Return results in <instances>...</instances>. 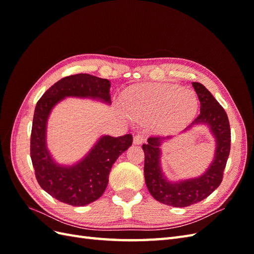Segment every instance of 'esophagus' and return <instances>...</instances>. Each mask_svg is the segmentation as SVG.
Returning a JSON list of instances; mask_svg holds the SVG:
<instances>
[{
  "label": "esophagus",
  "mask_w": 254,
  "mask_h": 254,
  "mask_svg": "<svg viewBox=\"0 0 254 254\" xmlns=\"http://www.w3.org/2000/svg\"><path fill=\"white\" fill-rule=\"evenodd\" d=\"M145 141V136L143 134H136L133 137V144L135 145H141Z\"/></svg>",
  "instance_id": "34e87169"
}]
</instances>
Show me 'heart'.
<instances>
[{"mask_svg":"<svg viewBox=\"0 0 254 254\" xmlns=\"http://www.w3.org/2000/svg\"><path fill=\"white\" fill-rule=\"evenodd\" d=\"M128 113L136 120L153 119L156 129L173 131L194 118L198 99L191 90L172 83L136 84L124 93Z\"/></svg>","mask_w":254,"mask_h":254,"instance_id":"1","label":"heart"}]
</instances>
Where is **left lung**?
<instances>
[{
    "label": "left lung",
    "mask_w": 254,
    "mask_h": 254,
    "mask_svg": "<svg viewBox=\"0 0 254 254\" xmlns=\"http://www.w3.org/2000/svg\"><path fill=\"white\" fill-rule=\"evenodd\" d=\"M200 102V113L186 131L196 125H205L215 140L214 158L206 171L195 178L171 181L161 167V146L173 136H151L143 144L145 153L144 176L146 187L157 201L176 207L189 206L203 200L216 190L222 181L231 143V130L225 109L218 104L203 84L193 82Z\"/></svg>",
    "instance_id": "1"
}]
</instances>
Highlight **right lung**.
<instances>
[{"mask_svg":"<svg viewBox=\"0 0 254 254\" xmlns=\"http://www.w3.org/2000/svg\"><path fill=\"white\" fill-rule=\"evenodd\" d=\"M111 83L90 74H76L58 80L45 92L35 108L30 158L39 186L57 200L75 206L87 205L101 197L108 186L117 159L132 144V135H102L78 162L57 163L47 145L48 120L54 107L65 97L90 98L111 104Z\"/></svg>","mask_w":254,"mask_h":254,"instance_id":"obj_1","label":"right lung"}]
</instances>
